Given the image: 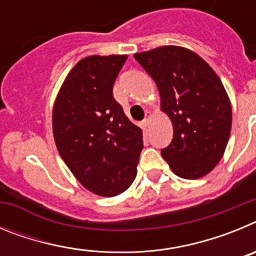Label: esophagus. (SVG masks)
I'll use <instances>...</instances> for the list:
<instances>
[{"instance_id":"obj_1","label":"esophagus","mask_w":256,"mask_h":256,"mask_svg":"<svg viewBox=\"0 0 256 256\" xmlns=\"http://www.w3.org/2000/svg\"><path fill=\"white\" fill-rule=\"evenodd\" d=\"M151 118H152V114H151V112H146V115H144V126H148V124H150Z\"/></svg>"}]
</instances>
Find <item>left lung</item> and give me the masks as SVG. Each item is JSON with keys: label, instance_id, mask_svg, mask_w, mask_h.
<instances>
[{"label": "left lung", "instance_id": "left-lung-1", "mask_svg": "<svg viewBox=\"0 0 256 256\" xmlns=\"http://www.w3.org/2000/svg\"><path fill=\"white\" fill-rule=\"evenodd\" d=\"M155 80L160 108L173 124V140L162 150L176 176L198 180L223 158L232 126L226 88L202 58L180 46H162L134 54Z\"/></svg>", "mask_w": 256, "mask_h": 256}]
</instances>
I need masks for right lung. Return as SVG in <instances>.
I'll list each match as a JSON object with an SVG mask.
<instances>
[{
    "label": "right lung",
    "mask_w": 256,
    "mask_h": 256,
    "mask_svg": "<svg viewBox=\"0 0 256 256\" xmlns=\"http://www.w3.org/2000/svg\"><path fill=\"white\" fill-rule=\"evenodd\" d=\"M126 55L79 60L61 84L52 108L58 154L84 188L104 198L126 191L137 174L142 130L112 97Z\"/></svg>",
    "instance_id": "1"
}]
</instances>
